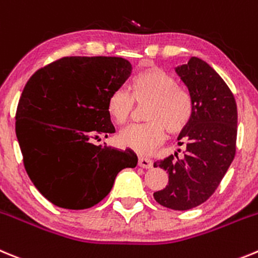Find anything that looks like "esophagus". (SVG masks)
Instances as JSON below:
<instances>
[{
    "instance_id": "esophagus-1",
    "label": "esophagus",
    "mask_w": 258,
    "mask_h": 258,
    "mask_svg": "<svg viewBox=\"0 0 258 258\" xmlns=\"http://www.w3.org/2000/svg\"><path fill=\"white\" fill-rule=\"evenodd\" d=\"M139 166L143 167V168H152L153 167V161L149 158L139 157Z\"/></svg>"
}]
</instances>
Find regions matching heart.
Segmentation results:
<instances>
[{"label":"heart","mask_w":258,"mask_h":258,"mask_svg":"<svg viewBox=\"0 0 258 258\" xmlns=\"http://www.w3.org/2000/svg\"><path fill=\"white\" fill-rule=\"evenodd\" d=\"M135 103L145 105L143 124H132L118 135V143L139 154H149L169 135H178L191 122L194 100L172 74L155 66L139 71L132 78L130 92L117 89L108 99V113L115 123L131 118Z\"/></svg>","instance_id":"b5f03b06"}]
</instances>
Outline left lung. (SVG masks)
<instances>
[{
  "label": "left lung",
  "instance_id": "1",
  "mask_svg": "<svg viewBox=\"0 0 258 258\" xmlns=\"http://www.w3.org/2000/svg\"><path fill=\"white\" fill-rule=\"evenodd\" d=\"M176 73L191 94L194 114L178 135V145H185L184 157L175 153L154 163L167 171L168 185L153 196L163 207L186 211L207 201L230 167L236 150L238 110L225 81L202 59L190 57Z\"/></svg>",
  "mask_w": 258,
  "mask_h": 258
}]
</instances>
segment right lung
Returning a JSON list of instances; mask_svg holds the SVG:
<instances>
[{
	"label": "right lung",
	"mask_w": 258,
	"mask_h": 258,
	"mask_svg": "<svg viewBox=\"0 0 258 258\" xmlns=\"http://www.w3.org/2000/svg\"><path fill=\"white\" fill-rule=\"evenodd\" d=\"M131 71L123 57L67 56L38 69L25 85L16 138L28 176L57 207H92L108 196L119 171L138 164L132 150L91 141L115 132L108 99Z\"/></svg>",
	"instance_id": "obj_1"
}]
</instances>
